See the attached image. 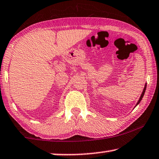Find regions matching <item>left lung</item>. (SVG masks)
<instances>
[{
    "instance_id": "8db88e82",
    "label": "left lung",
    "mask_w": 159,
    "mask_h": 159,
    "mask_svg": "<svg viewBox=\"0 0 159 159\" xmlns=\"http://www.w3.org/2000/svg\"><path fill=\"white\" fill-rule=\"evenodd\" d=\"M146 86H147V84H145V87H144V89H143V93H142L141 96H140V97H139V100H138V102H137V104H136V106H137V105L139 104V102H140V101L142 100V99H143V96H144V94H145V90H146Z\"/></svg>"
}]
</instances>
